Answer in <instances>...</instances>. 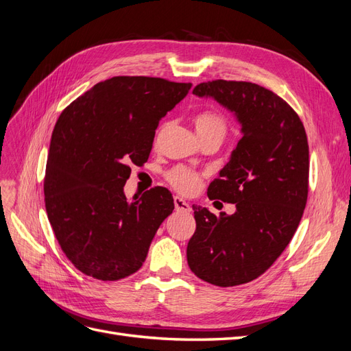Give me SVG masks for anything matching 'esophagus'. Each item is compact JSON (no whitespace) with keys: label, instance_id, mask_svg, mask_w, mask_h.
<instances>
[{"label":"esophagus","instance_id":"34e87169","mask_svg":"<svg viewBox=\"0 0 351 351\" xmlns=\"http://www.w3.org/2000/svg\"><path fill=\"white\" fill-rule=\"evenodd\" d=\"M174 208H176L177 212H183V213H187V212L191 210L190 204L180 196H174Z\"/></svg>","mask_w":351,"mask_h":351}]
</instances>
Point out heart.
<instances>
[{
  "label": "heart",
  "mask_w": 351,
  "mask_h": 351,
  "mask_svg": "<svg viewBox=\"0 0 351 351\" xmlns=\"http://www.w3.org/2000/svg\"><path fill=\"white\" fill-rule=\"evenodd\" d=\"M195 128L197 135L210 134V132H216V134L225 135L226 125L222 116H219L215 112H202L196 114L195 117ZM167 180L170 181V184L181 191V193H193L200 183V173L189 167H176L167 174Z\"/></svg>",
  "instance_id": "1"
}]
</instances>
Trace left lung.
Returning a JSON list of instances; mask_svg holds the SVG:
<instances>
[{"label": "left lung", "mask_w": 351, "mask_h": 351, "mask_svg": "<svg viewBox=\"0 0 351 351\" xmlns=\"http://www.w3.org/2000/svg\"><path fill=\"white\" fill-rule=\"evenodd\" d=\"M234 113L241 138L213 180L209 199L235 204L219 216L193 204L196 232L187 263L199 279L237 286L257 279L295 235L308 199L309 148L304 125L279 95L245 81L216 80L193 90Z\"/></svg>", "instance_id": "obj_1"}]
</instances>
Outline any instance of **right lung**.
<instances>
[{"instance_id": "add662e5", "label": "right lung", "mask_w": 351, "mask_h": 351, "mask_svg": "<svg viewBox=\"0 0 351 351\" xmlns=\"http://www.w3.org/2000/svg\"><path fill=\"white\" fill-rule=\"evenodd\" d=\"M190 88V82L113 77L60 113L46 162L45 206L60 248L84 274L113 282L142 267L174 199L155 187L128 200L129 164L147 162L160 120Z\"/></svg>"}]
</instances>
